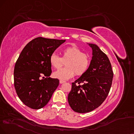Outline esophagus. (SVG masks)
Returning a JSON list of instances; mask_svg holds the SVG:
<instances>
[{
  "label": "esophagus",
  "mask_w": 134,
  "mask_h": 134,
  "mask_svg": "<svg viewBox=\"0 0 134 134\" xmlns=\"http://www.w3.org/2000/svg\"><path fill=\"white\" fill-rule=\"evenodd\" d=\"M64 82H65L64 81H62V80L59 81V83H60V84H63V83H64Z\"/></svg>",
  "instance_id": "esophagus-1"
}]
</instances>
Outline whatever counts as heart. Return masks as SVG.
Wrapping results in <instances>:
<instances>
[{"label": "heart", "instance_id": "obj_1", "mask_svg": "<svg viewBox=\"0 0 134 134\" xmlns=\"http://www.w3.org/2000/svg\"><path fill=\"white\" fill-rule=\"evenodd\" d=\"M49 62L54 68L59 69L66 62L65 68L59 69L53 73L56 78L60 80H67L75 75H83L90 67L91 58L88 54L84 53L76 47H70L64 49L62 57L53 53L49 57Z\"/></svg>", "mask_w": 134, "mask_h": 134}]
</instances>
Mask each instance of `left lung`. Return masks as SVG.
<instances>
[{
  "instance_id": "1",
  "label": "left lung",
  "mask_w": 134,
  "mask_h": 134,
  "mask_svg": "<svg viewBox=\"0 0 134 134\" xmlns=\"http://www.w3.org/2000/svg\"><path fill=\"white\" fill-rule=\"evenodd\" d=\"M87 44L92 50L90 67L72 82L68 96L70 107L79 113H89L101 105L108 95L113 78L111 64L106 54L96 44Z\"/></svg>"
}]
</instances>
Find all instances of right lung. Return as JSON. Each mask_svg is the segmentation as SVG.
<instances>
[{
	"instance_id": "add662e5",
	"label": "right lung",
	"mask_w": 134,
	"mask_h": 134,
	"mask_svg": "<svg viewBox=\"0 0 134 134\" xmlns=\"http://www.w3.org/2000/svg\"><path fill=\"white\" fill-rule=\"evenodd\" d=\"M65 41L38 37L21 51L14 68V86L27 106L34 109L43 107L58 86L59 80L49 77L52 73L49 57Z\"/></svg>"
}]
</instances>
